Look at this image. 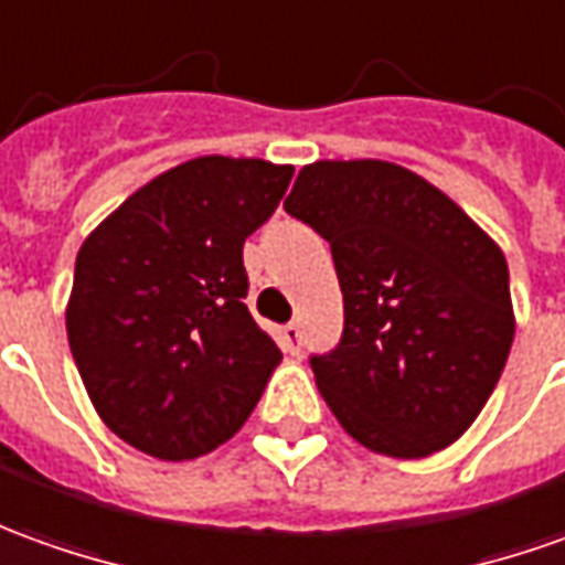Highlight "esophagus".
Here are the masks:
<instances>
[{"mask_svg":"<svg viewBox=\"0 0 565 565\" xmlns=\"http://www.w3.org/2000/svg\"><path fill=\"white\" fill-rule=\"evenodd\" d=\"M279 344H282V350L291 353V356L301 353V329H298V322H289V326L279 329Z\"/></svg>","mask_w":565,"mask_h":565,"instance_id":"esophagus-1","label":"esophagus"}]
</instances>
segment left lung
<instances>
[{
    "label": "left lung",
    "mask_w": 565,
    "mask_h": 565,
    "mask_svg": "<svg viewBox=\"0 0 565 565\" xmlns=\"http://www.w3.org/2000/svg\"><path fill=\"white\" fill-rule=\"evenodd\" d=\"M286 212L329 239L344 332L310 353L350 437L424 458L468 430L513 341L508 260L446 193L381 159L313 162Z\"/></svg>",
    "instance_id": "1"
}]
</instances>
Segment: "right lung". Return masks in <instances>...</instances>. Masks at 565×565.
<instances>
[{"label": "right lung", "instance_id": "obj_1", "mask_svg": "<svg viewBox=\"0 0 565 565\" xmlns=\"http://www.w3.org/2000/svg\"><path fill=\"white\" fill-rule=\"evenodd\" d=\"M295 169L202 157L131 193L76 255L67 338L116 437L162 461L231 439L282 353L252 320L243 245Z\"/></svg>", "mask_w": 565, "mask_h": 565}]
</instances>
